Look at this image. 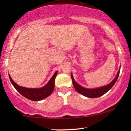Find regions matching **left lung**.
I'll use <instances>...</instances> for the list:
<instances>
[{
  "label": "left lung",
  "instance_id": "left-lung-1",
  "mask_svg": "<svg viewBox=\"0 0 131 131\" xmlns=\"http://www.w3.org/2000/svg\"><path fill=\"white\" fill-rule=\"evenodd\" d=\"M120 68H121V67H120ZM120 68L118 71V73H117L116 76L115 78V79L110 83H109L108 84L104 85V86L94 89H88L84 88V87L81 86V85H79V84H78L76 82V81L74 80L73 74L71 73V79L72 82H73V84L74 85V88L76 90V91L78 93H79V94L85 96V97H88V98H97V97H99L100 96L104 95L105 94H106L110 89H111L112 88V87L113 86L115 82H116L117 79H118L119 74Z\"/></svg>",
  "mask_w": 131,
  "mask_h": 131
}]
</instances>
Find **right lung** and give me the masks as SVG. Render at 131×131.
Returning <instances> with one entry per match:
<instances>
[{"mask_svg":"<svg viewBox=\"0 0 131 131\" xmlns=\"http://www.w3.org/2000/svg\"><path fill=\"white\" fill-rule=\"evenodd\" d=\"M57 73H58L57 71H55L49 82L44 86L40 88H27L19 86L13 81L10 74L8 75L12 84L19 94L29 100L32 101H40L49 97L53 92L55 87V79L57 75Z\"/></svg>","mask_w":131,"mask_h":131,"instance_id":"1","label":"right lung"}]
</instances>
